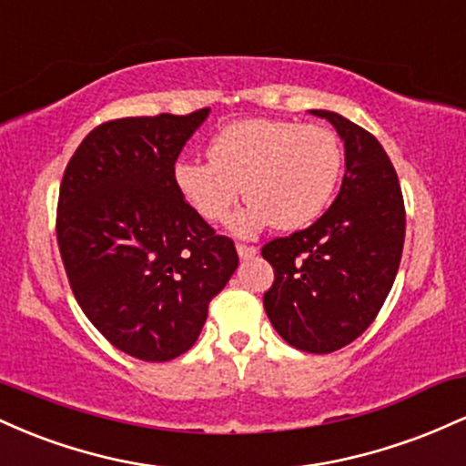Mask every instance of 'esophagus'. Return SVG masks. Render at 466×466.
<instances>
[{"label": "esophagus", "instance_id": "obj_1", "mask_svg": "<svg viewBox=\"0 0 466 466\" xmlns=\"http://www.w3.org/2000/svg\"><path fill=\"white\" fill-rule=\"evenodd\" d=\"M237 251H238V256H240V258H243V260H249V258H254V256H256V251H258V249H256L254 245L237 243Z\"/></svg>", "mask_w": 466, "mask_h": 466}]
</instances>
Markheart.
Returning <instances> with one entry per match:
<instances>
[{
    "label": "heart",
    "mask_w": 466,
    "mask_h": 466,
    "mask_svg": "<svg viewBox=\"0 0 466 466\" xmlns=\"http://www.w3.org/2000/svg\"><path fill=\"white\" fill-rule=\"evenodd\" d=\"M210 159H179L175 184L206 221L228 218L240 199L249 206L234 221L249 234L265 226L298 229L319 217L333 197L344 153L330 129L254 117L223 127Z\"/></svg>",
    "instance_id": "heart-1"
}]
</instances>
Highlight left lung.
Listing matches in <instances>:
<instances>
[{"label":"left lung","mask_w":466,"mask_h":466,"mask_svg":"<svg viewBox=\"0 0 466 466\" xmlns=\"http://www.w3.org/2000/svg\"><path fill=\"white\" fill-rule=\"evenodd\" d=\"M344 140L339 195L313 226L260 249L274 267L263 304L293 349L326 355L374 322L397 278L405 206L397 170L372 133L333 111L313 109Z\"/></svg>","instance_id":"obj_1"}]
</instances>
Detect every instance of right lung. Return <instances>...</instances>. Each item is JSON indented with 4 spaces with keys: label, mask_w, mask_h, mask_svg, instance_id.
<instances>
[{
    "label": "right lung",
    "mask_w": 466,
    "mask_h": 466,
    "mask_svg": "<svg viewBox=\"0 0 466 466\" xmlns=\"http://www.w3.org/2000/svg\"><path fill=\"white\" fill-rule=\"evenodd\" d=\"M210 109L109 120L80 142L58 190L56 240L74 298L117 350L184 355L238 267L234 240L175 184V162Z\"/></svg>",
    "instance_id": "right-lung-1"
}]
</instances>
